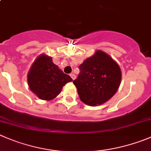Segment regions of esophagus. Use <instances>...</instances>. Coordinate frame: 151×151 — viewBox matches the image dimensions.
Segmentation results:
<instances>
[{"instance_id":"esophagus-1","label":"esophagus","mask_w":151,"mask_h":151,"mask_svg":"<svg viewBox=\"0 0 151 151\" xmlns=\"http://www.w3.org/2000/svg\"><path fill=\"white\" fill-rule=\"evenodd\" d=\"M70 77H71L72 79H73V80H74L75 78H76V76H75V75L73 74V73H72V74H70Z\"/></svg>"}]
</instances>
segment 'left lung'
<instances>
[{
  "instance_id": "1",
  "label": "left lung",
  "mask_w": 151,
  "mask_h": 151,
  "mask_svg": "<svg viewBox=\"0 0 151 151\" xmlns=\"http://www.w3.org/2000/svg\"><path fill=\"white\" fill-rule=\"evenodd\" d=\"M80 73L73 81L81 101L90 106L104 104L112 98L120 85L119 66L107 54L98 50L78 67Z\"/></svg>"
}]
</instances>
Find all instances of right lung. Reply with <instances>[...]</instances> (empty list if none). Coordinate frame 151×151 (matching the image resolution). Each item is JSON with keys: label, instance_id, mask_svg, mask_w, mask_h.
<instances>
[{"label": "right lung", "instance_id": "1", "mask_svg": "<svg viewBox=\"0 0 151 151\" xmlns=\"http://www.w3.org/2000/svg\"><path fill=\"white\" fill-rule=\"evenodd\" d=\"M30 90L38 98L52 100L55 98L67 83L73 81L53 64L51 57L41 55L32 65L27 76Z\"/></svg>", "mask_w": 151, "mask_h": 151}]
</instances>
